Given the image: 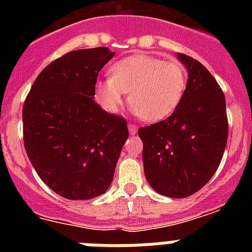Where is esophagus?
<instances>
[{
    "label": "esophagus",
    "instance_id": "1",
    "mask_svg": "<svg viewBox=\"0 0 252 252\" xmlns=\"http://www.w3.org/2000/svg\"><path fill=\"white\" fill-rule=\"evenodd\" d=\"M128 131H130L131 135H133V133H136L137 132V126H136V125L128 124Z\"/></svg>",
    "mask_w": 252,
    "mask_h": 252
}]
</instances>
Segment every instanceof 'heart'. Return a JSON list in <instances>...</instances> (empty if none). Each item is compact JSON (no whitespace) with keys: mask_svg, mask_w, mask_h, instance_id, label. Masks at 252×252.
I'll use <instances>...</instances> for the list:
<instances>
[{"mask_svg":"<svg viewBox=\"0 0 252 252\" xmlns=\"http://www.w3.org/2000/svg\"><path fill=\"white\" fill-rule=\"evenodd\" d=\"M188 75L177 60L137 54L119 60L110 77L94 86V97L107 112H119L128 92L133 112L149 122L166 119L177 110L186 94Z\"/></svg>","mask_w":252,"mask_h":252,"instance_id":"b5f03b06","label":"heart"}]
</instances>
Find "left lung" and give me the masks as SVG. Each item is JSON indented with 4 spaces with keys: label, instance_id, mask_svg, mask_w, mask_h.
<instances>
[{
    "label": "left lung",
    "instance_id": "obj_1",
    "mask_svg": "<svg viewBox=\"0 0 252 252\" xmlns=\"http://www.w3.org/2000/svg\"><path fill=\"white\" fill-rule=\"evenodd\" d=\"M183 101L168 119L139 128L146 180L159 194L186 198L203 188L221 162L228 137L226 99L208 69L186 54Z\"/></svg>",
    "mask_w": 252,
    "mask_h": 252
}]
</instances>
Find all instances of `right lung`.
<instances>
[{
    "label": "right lung",
    "instance_id": "1",
    "mask_svg": "<svg viewBox=\"0 0 252 252\" xmlns=\"http://www.w3.org/2000/svg\"><path fill=\"white\" fill-rule=\"evenodd\" d=\"M108 48L69 51L41 70L22 107L24 145L44 183L66 199H92L110 187L127 122L94 102Z\"/></svg>",
    "mask_w": 252,
    "mask_h": 252
}]
</instances>
